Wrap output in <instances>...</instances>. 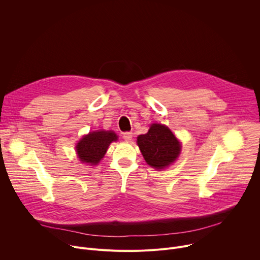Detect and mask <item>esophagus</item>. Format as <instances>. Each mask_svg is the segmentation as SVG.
I'll list each match as a JSON object with an SVG mask.
<instances>
[{
  "label": "esophagus",
  "mask_w": 260,
  "mask_h": 260,
  "mask_svg": "<svg viewBox=\"0 0 260 260\" xmlns=\"http://www.w3.org/2000/svg\"><path fill=\"white\" fill-rule=\"evenodd\" d=\"M122 138L124 139V141L129 142V141H132V139H133V133H132V132H125V133H123Z\"/></svg>",
  "instance_id": "34e87169"
}]
</instances>
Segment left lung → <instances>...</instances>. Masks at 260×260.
I'll list each match as a JSON object with an SVG mask.
<instances>
[{"mask_svg":"<svg viewBox=\"0 0 260 260\" xmlns=\"http://www.w3.org/2000/svg\"><path fill=\"white\" fill-rule=\"evenodd\" d=\"M146 162L152 168L164 169L178 157L181 145L178 139L166 125L152 124L145 135L137 141Z\"/></svg>","mask_w":260,"mask_h":260,"instance_id":"1","label":"left lung"}]
</instances>
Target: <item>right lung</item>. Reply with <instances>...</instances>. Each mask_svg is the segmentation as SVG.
<instances>
[{
    "label": "right lung",
    "instance_id": "add662e5",
    "mask_svg": "<svg viewBox=\"0 0 260 260\" xmlns=\"http://www.w3.org/2000/svg\"><path fill=\"white\" fill-rule=\"evenodd\" d=\"M117 140L113 132L98 131L89 133L77 144V154L82 162L96 165L104 157L110 143Z\"/></svg>",
    "mask_w": 260,
    "mask_h": 260
}]
</instances>
